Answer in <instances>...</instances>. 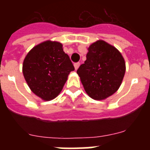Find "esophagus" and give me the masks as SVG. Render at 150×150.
Segmentation results:
<instances>
[{
    "label": "esophagus",
    "instance_id": "obj_1",
    "mask_svg": "<svg viewBox=\"0 0 150 150\" xmlns=\"http://www.w3.org/2000/svg\"><path fill=\"white\" fill-rule=\"evenodd\" d=\"M80 65H81V63H80V62H78V63H75V64H74V67H75V69L77 70V69H78V68H79Z\"/></svg>",
    "mask_w": 150,
    "mask_h": 150
}]
</instances>
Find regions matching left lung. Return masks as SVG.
<instances>
[{
	"mask_svg": "<svg viewBox=\"0 0 150 150\" xmlns=\"http://www.w3.org/2000/svg\"><path fill=\"white\" fill-rule=\"evenodd\" d=\"M86 60L77 70L86 93L95 100H104L120 88L125 72L121 53L104 40L88 48Z\"/></svg>",
	"mask_w": 150,
	"mask_h": 150,
	"instance_id": "8db88e82",
	"label": "left lung"
}]
</instances>
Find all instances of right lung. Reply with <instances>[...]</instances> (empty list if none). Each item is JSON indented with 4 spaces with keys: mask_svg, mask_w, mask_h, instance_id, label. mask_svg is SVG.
<instances>
[{
    "mask_svg": "<svg viewBox=\"0 0 150 150\" xmlns=\"http://www.w3.org/2000/svg\"><path fill=\"white\" fill-rule=\"evenodd\" d=\"M75 69L59 42L46 40L27 54L22 72L30 90L43 101L55 99L62 90L68 75Z\"/></svg>",
    "mask_w": 150,
    "mask_h": 150,
    "instance_id": "obj_1",
    "label": "right lung"
}]
</instances>
